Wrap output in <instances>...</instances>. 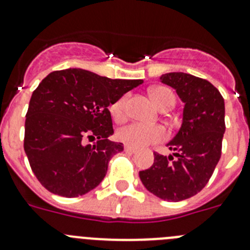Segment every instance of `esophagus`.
Segmentation results:
<instances>
[{"mask_svg":"<svg viewBox=\"0 0 250 250\" xmlns=\"http://www.w3.org/2000/svg\"><path fill=\"white\" fill-rule=\"evenodd\" d=\"M125 151L130 152V154H134V152L138 151V149L134 146H130V145H125Z\"/></svg>","mask_w":250,"mask_h":250,"instance_id":"1","label":"esophagus"}]
</instances>
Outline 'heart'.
Returning a JSON list of instances; mask_svg holds the SVG:
<instances>
[{
    "label": "heart",
    "instance_id": "obj_1",
    "mask_svg": "<svg viewBox=\"0 0 250 250\" xmlns=\"http://www.w3.org/2000/svg\"><path fill=\"white\" fill-rule=\"evenodd\" d=\"M150 98L159 109L171 107L175 103L173 91L164 86H156L150 90ZM126 96H123L110 106V112L116 121H123L125 118ZM167 138V130L161 125H146L143 123H131L125 125L118 131V139L124 144L134 147H143L150 144L160 143Z\"/></svg>",
    "mask_w": 250,
    "mask_h": 250
}]
</instances>
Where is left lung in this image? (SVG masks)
<instances>
[{"mask_svg": "<svg viewBox=\"0 0 250 250\" xmlns=\"http://www.w3.org/2000/svg\"><path fill=\"white\" fill-rule=\"evenodd\" d=\"M184 105L183 124L167 143L174 156L154 152L151 167L139 173L150 193L167 202H180L199 193L213 175L225 131L224 99L209 81L184 72L161 75Z\"/></svg>", "mask_w": 250, "mask_h": 250, "instance_id": "8db88e82", "label": "left lung"}]
</instances>
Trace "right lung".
Wrapping results in <instances>:
<instances>
[{
  "mask_svg": "<svg viewBox=\"0 0 250 250\" xmlns=\"http://www.w3.org/2000/svg\"><path fill=\"white\" fill-rule=\"evenodd\" d=\"M141 83L81 68L51 72L40 83L26 114L23 149L48 191L76 198L103 182L110 159L124 150L109 140L114 129L107 107Z\"/></svg>",
  "mask_w": 250,
  "mask_h": 250,
  "instance_id": "obj_1",
  "label": "right lung"
}]
</instances>
